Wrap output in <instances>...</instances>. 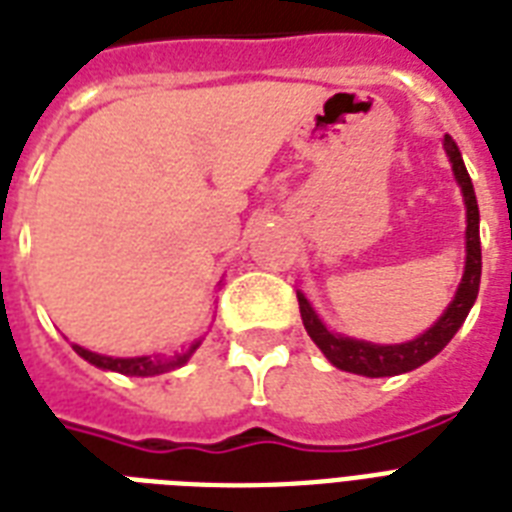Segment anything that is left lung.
<instances>
[{
	"label": "left lung",
	"mask_w": 512,
	"mask_h": 512,
	"mask_svg": "<svg viewBox=\"0 0 512 512\" xmlns=\"http://www.w3.org/2000/svg\"><path fill=\"white\" fill-rule=\"evenodd\" d=\"M444 151L452 164L454 180L460 185L462 201H465V271H462L460 287L454 292L452 303L446 305V311L438 316V321L430 329L414 340L396 342V345H380V342L356 340V337L340 335L327 329V324L319 319V313L313 311L308 297L297 292L300 303V316H303L305 332L319 345V350L329 358V364L342 369V372L361 374V377H393V374L412 372L417 366L428 364L430 358L438 356L449 345L457 329L465 324L470 308L478 297V284H481V236H478V201L470 175L465 170L462 154L457 143L449 135H444Z\"/></svg>",
	"instance_id": "left-lung-1"
}]
</instances>
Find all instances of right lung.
<instances>
[{"instance_id":"1","label":"right lung","mask_w":512,"mask_h":512,"mask_svg":"<svg viewBox=\"0 0 512 512\" xmlns=\"http://www.w3.org/2000/svg\"><path fill=\"white\" fill-rule=\"evenodd\" d=\"M199 345H201V337L199 340L188 342V345H183L180 350H175L172 356L154 353V356H132V358L103 356V353H92V350L82 348V345H74V350L84 358V361H90L92 366L106 369V372H119V374H127V377H156V374L172 372V369H180V366L188 364Z\"/></svg>"}]
</instances>
